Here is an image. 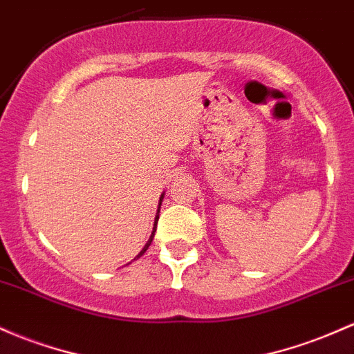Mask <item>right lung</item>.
<instances>
[{
  "label": "right lung",
  "instance_id": "right-lung-1",
  "mask_svg": "<svg viewBox=\"0 0 354 354\" xmlns=\"http://www.w3.org/2000/svg\"><path fill=\"white\" fill-rule=\"evenodd\" d=\"M162 198H165V193H162V195H161V198H159V208H161V201H162ZM159 208H158V213H159ZM158 218H159V215H156V218H154V227H153V234H151V236H149V240H147V243H146V245H145V248H142V250L141 252H139V254L138 255H136V259H139V257H141V255L142 254H145V252L147 250V247H149L151 245V242H153V239H154V232H156V223H158ZM134 259V260H136Z\"/></svg>",
  "mask_w": 354,
  "mask_h": 354
}]
</instances>
